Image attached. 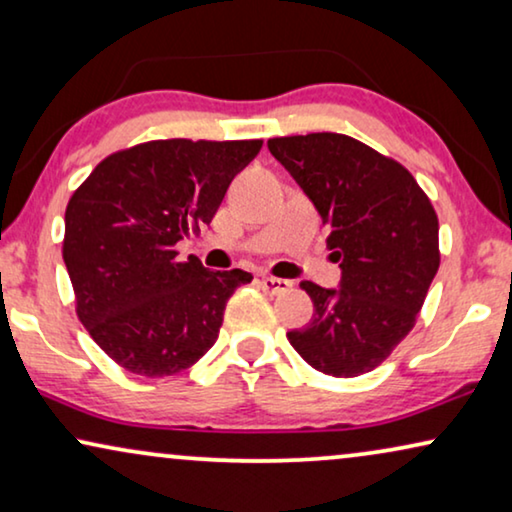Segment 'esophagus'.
Segmentation results:
<instances>
[{"label":"esophagus","mask_w":512,"mask_h":512,"mask_svg":"<svg viewBox=\"0 0 512 512\" xmlns=\"http://www.w3.org/2000/svg\"><path fill=\"white\" fill-rule=\"evenodd\" d=\"M261 286L268 293H284L291 289V282L289 279H279V277H261Z\"/></svg>","instance_id":"1"}]
</instances>
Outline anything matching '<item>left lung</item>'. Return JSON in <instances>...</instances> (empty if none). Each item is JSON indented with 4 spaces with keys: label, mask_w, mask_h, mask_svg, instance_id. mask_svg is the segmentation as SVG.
I'll return each instance as SVG.
<instances>
[{
    "label": "left lung",
    "mask_w": 512,
    "mask_h": 512,
    "mask_svg": "<svg viewBox=\"0 0 512 512\" xmlns=\"http://www.w3.org/2000/svg\"><path fill=\"white\" fill-rule=\"evenodd\" d=\"M268 149L314 202L342 268L340 289L300 284L314 314L286 338L319 373H370L412 331L436 277V209L401 163L354 137H272Z\"/></svg>",
    "instance_id": "1"
}]
</instances>
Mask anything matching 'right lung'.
Listing matches in <instances>:
<instances>
[{
	"instance_id": "right-lung-1",
	"label": "right lung",
	"mask_w": 512,
	"mask_h": 512,
	"mask_svg": "<svg viewBox=\"0 0 512 512\" xmlns=\"http://www.w3.org/2000/svg\"><path fill=\"white\" fill-rule=\"evenodd\" d=\"M263 139H153L111 153L67 202L65 258L76 314L128 373L167 377L219 338L223 312L251 272L179 261L181 237L212 223L230 181Z\"/></svg>"
}]
</instances>
